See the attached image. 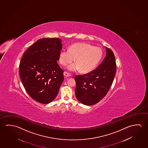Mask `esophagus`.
Masks as SVG:
<instances>
[{
	"instance_id": "obj_1",
	"label": "esophagus",
	"mask_w": 148,
	"mask_h": 148,
	"mask_svg": "<svg viewBox=\"0 0 148 148\" xmlns=\"http://www.w3.org/2000/svg\"><path fill=\"white\" fill-rule=\"evenodd\" d=\"M63 75L64 76H66V77H69V76H70V74H69V73H68V72H64V73H63Z\"/></svg>"
}]
</instances>
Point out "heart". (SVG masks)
<instances>
[{
	"instance_id": "1",
	"label": "heart",
	"mask_w": 148,
	"mask_h": 148,
	"mask_svg": "<svg viewBox=\"0 0 148 148\" xmlns=\"http://www.w3.org/2000/svg\"><path fill=\"white\" fill-rule=\"evenodd\" d=\"M103 51L101 48L90 44L77 43L71 45L69 49H63L59 53V61L62 66L72 63L75 59L76 63L68 66L71 71L80 70L82 73H89L95 69L101 60Z\"/></svg>"
}]
</instances>
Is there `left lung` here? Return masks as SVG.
I'll return each mask as SVG.
<instances>
[{"label": "left lung", "mask_w": 148, "mask_h": 148, "mask_svg": "<svg viewBox=\"0 0 148 148\" xmlns=\"http://www.w3.org/2000/svg\"><path fill=\"white\" fill-rule=\"evenodd\" d=\"M106 56L96 69L89 73L75 76V95L83 104L92 105L106 96L112 86L116 71L113 51L105 47Z\"/></svg>", "instance_id": "obj_1"}]
</instances>
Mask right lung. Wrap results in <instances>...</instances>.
<instances>
[{
	"mask_svg": "<svg viewBox=\"0 0 148 148\" xmlns=\"http://www.w3.org/2000/svg\"><path fill=\"white\" fill-rule=\"evenodd\" d=\"M62 48L59 38L39 39L25 52L19 73L23 85L32 99L42 104L52 102L64 79L57 60Z\"/></svg>",
	"mask_w": 148,
	"mask_h": 148,
	"instance_id": "obj_1",
	"label": "right lung"
}]
</instances>
